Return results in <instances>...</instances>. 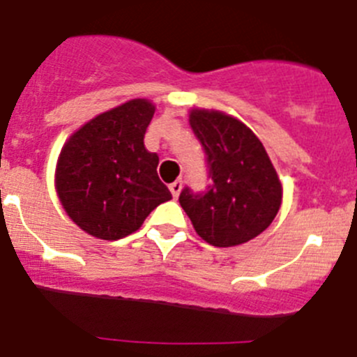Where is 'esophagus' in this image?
Here are the masks:
<instances>
[{"mask_svg":"<svg viewBox=\"0 0 357 357\" xmlns=\"http://www.w3.org/2000/svg\"><path fill=\"white\" fill-rule=\"evenodd\" d=\"M169 191H172L173 198L178 197V195H181V191H182V178H178V181H175L173 184H169Z\"/></svg>","mask_w":357,"mask_h":357,"instance_id":"esophagus-1","label":"esophagus"}]
</instances>
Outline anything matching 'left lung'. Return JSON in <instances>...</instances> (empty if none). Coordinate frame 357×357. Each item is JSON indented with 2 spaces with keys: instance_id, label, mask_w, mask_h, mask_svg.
Returning a JSON list of instances; mask_svg holds the SVG:
<instances>
[{
  "instance_id": "obj_1",
  "label": "left lung",
  "mask_w": 357,
  "mask_h": 357,
  "mask_svg": "<svg viewBox=\"0 0 357 357\" xmlns=\"http://www.w3.org/2000/svg\"><path fill=\"white\" fill-rule=\"evenodd\" d=\"M189 125L206 151L211 185L182 189L178 202L197 234L213 247H236L273 222L282 185L257 135L218 110L193 109Z\"/></svg>"
}]
</instances>
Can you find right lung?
<instances>
[{
  "instance_id": "obj_1",
  "label": "right lung",
  "mask_w": 357,
  "mask_h": 357,
  "mask_svg": "<svg viewBox=\"0 0 357 357\" xmlns=\"http://www.w3.org/2000/svg\"><path fill=\"white\" fill-rule=\"evenodd\" d=\"M155 107L130 100L96 116L64 144L55 184L66 213L87 234L116 241L172 200L157 175L159 157L144 148Z\"/></svg>"
}]
</instances>
